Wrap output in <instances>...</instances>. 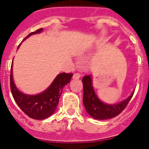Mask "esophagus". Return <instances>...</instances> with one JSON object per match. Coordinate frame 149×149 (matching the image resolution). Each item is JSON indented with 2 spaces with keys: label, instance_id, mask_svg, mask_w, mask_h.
Returning <instances> with one entry per match:
<instances>
[{
  "label": "esophagus",
  "instance_id": "obj_1",
  "mask_svg": "<svg viewBox=\"0 0 149 149\" xmlns=\"http://www.w3.org/2000/svg\"><path fill=\"white\" fill-rule=\"evenodd\" d=\"M81 77V75L79 73H74L73 76V79H80Z\"/></svg>",
  "mask_w": 149,
  "mask_h": 149
}]
</instances>
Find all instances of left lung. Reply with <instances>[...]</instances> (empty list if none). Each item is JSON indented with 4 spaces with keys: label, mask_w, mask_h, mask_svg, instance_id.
Wrapping results in <instances>:
<instances>
[{
    "label": "left lung",
    "mask_w": 149,
    "mask_h": 149,
    "mask_svg": "<svg viewBox=\"0 0 149 149\" xmlns=\"http://www.w3.org/2000/svg\"><path fill=\"white\" fill-rule=\"evenodd\" d=\"M84 88L83 103L86 112L90 116L95 119L105 120L118 116L129 103L134 94L131 95L124 100L115 104H108L103 102L98 98L92 86V75L84 76L82 79Z\"/></svg>",
    "instance_id": "1"
}]
</instances>
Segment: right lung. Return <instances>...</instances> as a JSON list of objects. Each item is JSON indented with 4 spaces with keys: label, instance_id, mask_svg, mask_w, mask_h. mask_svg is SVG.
<instances>
[{
    "label": "right lung",
    "instance_id": "obj_1",
    "mask_svg": "<svg viewBox=\"0 0 149 149\" xmlns=\"http://www.w3.org/2000/svg\"><path fill=\"white\" fill-rule=\"evenodd\" d=\"M42 31L43 29L41 28L36 32L30 33L23 41L32 35L40 33ZM12 66L13 62L11 64L10 75V86L11 93L16 103L26 115L32 119L41 120L52 116L54 113L58 105L63 87L70 82L73 74L65 73H60L56 76L52 83L44 92L37 95H27L19 90L16 86L13 78Z\"/></svg>",
    "mask_w": 149,
    "mask_h": 149
}]
</instances>
